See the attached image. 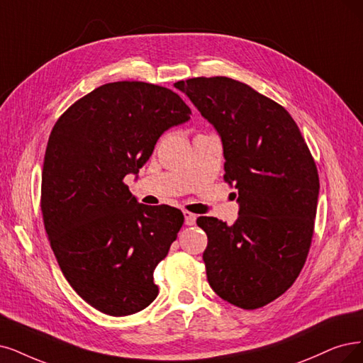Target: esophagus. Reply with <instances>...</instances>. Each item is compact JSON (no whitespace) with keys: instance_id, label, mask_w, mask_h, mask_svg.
<instances>
[{"instance_id":"esophagus-1","label":"esophagus","mask_w":363,"mask_h":363,"mask_svg":"<svg viewBox=\"0 0 363 363\" xmlns=\"http://www.w3.org/2000/svg\"><path fill=\"white\" fill-rule=\"evenodd\" d=\"M182 213H184V218H185V224L186 225H194L196 224V216L193 212H190V211H182Z\"/></svg>"}]
</instances>
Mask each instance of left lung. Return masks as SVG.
Returning a JSON list of instances; mask_svg holds the SVG:
<instances>
[{
  "label": "left lung",
  "instance_id": "obj_1",
  "mask_svg": "<svg viewBox=\"0 0 363 363\" xmlns=\"http://www.w3.org/2000/svg\"><path fill=\"white\" fill-rule=\"evenodd\" d=\"M174 86L218 131L224 181L238 190L232 225L197 218L208 236L209 286L232 305L262 308L291 287L306 262L320 189L315 161L291 115L251 86L224 76Z\"/></svg>",
  "mask_w": 363,
  "mask_h": 363
}]
</instances>
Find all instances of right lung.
Instances as JSON below:
<instances>
[{
    "label": "right lung",
    "mask_w": 363,
    "mask_h": 363,
    "mask_svg": "<svg viewBox=\"0 0 363 363\" xmlns=\"http://www.w3.org/2000/svg\"><path fill=\"white\" fill-rule=\"evenodd\" d=\"M190 113L169 88L121 80L74 101L50 131L40 199L48 239L69 284L103 314L130 315L157 298L154 269L184 216L139 203L124 178Z\"/></svg>",
    "instance_id": "right-lung-1"
}]
</instances>
